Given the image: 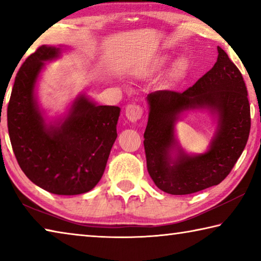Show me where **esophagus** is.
I'll list each match as a JSON object with an SVG mask.
<instances>
[{
    "mask_svg": "<svg viewBox=\"0 0 261 261\" xmlns=\"http://www.w3.org/2000/svg\"><path fill=\"white\" fill-rule=\"evenodd\" d=\"M143 108L141 106L137 105V103H130L126 106L125 108V116L127 117V120L131 122H137L139 121L141 116H143Z\"/></svg>",
    "mask_w": 261,
    "mask_h": 261,
    "instance_id": "obj_1",
    "label": "esophagus"
}]
</instances>
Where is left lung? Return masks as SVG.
<instances>
[{"mask_svg":"<svg viewBox=\"0 0 261 261\" xmlns=\"http://www.w3.org/2000/svg\"><path fill=\"white\" fill-rule=\"evenodd\" d=\"M218 61L184 92L156 91L147 95L149 115L144 134L148 174L156 187L170 194H191L220 184L245 148L251 114L245 82L227 53L218 47ZM207 107L219 114V130L205 154L190 157L175 147L173 123L183 110Z\"/></svg>","mask_w":261,"mask_h":261,"instance_id":"obj_1","label":"left lung"}]
</instances>
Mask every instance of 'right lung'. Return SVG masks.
Instances as JSON below:
<instances>
[{
    "label": "right lung",
    "mask_w": 261,
    "mask_h": 261,
    "mask_svg": "<svg viewBox=\"0 0 261 261\" xmlns=\"http://www.w3.org/2000/svg\"><path fill=\"white\" fill-rule=\"evenodd\" d=\"M59 51L43 45L21 64L8 103V131L29 179L50 193L73 196L90 191L102 177L117 137L120 108L95 106L81 96L62 125L47 127L35 105L34 86L42 62Z\"/></svg>",
    "instance_id": "1"
}]
</instances>
